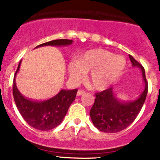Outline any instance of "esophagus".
<instances>
[{
    "instance_id": "34e87169",
    "label": "esophagus",
    "mask_w": 160,
    "mask_h": 160,
    "mask_svg": "<svg viewBox=\"0 0 160 160\" xmlns=\"http://www.w3.org/2000/svg\"><path fill=\"white\" fill-rule=\"evenodd\" d=\"M83 94H85V91H83V90H78V92H77L78 96H81V95H82Z\"/></svg>"
}]
</instances>
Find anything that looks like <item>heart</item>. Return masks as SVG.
Masks as SVG:
<instances>
[{
  "label": "heart",
  "instance_id": "1",
  "mask_svg": "<svg viewBox=\"0 0 160 160\" xmlns=\"http://www.w3.org/2000/svg\"><path fill=\"white\" fill-rule=\"evenodd\" d=\"M127 66L122 55H114L103 49H90L82 53L78 60L68 65V73L73 83L82 81L89 72V82L98 90L111 87L121 77Z\"/></svg>",
  "mask_w": 160,
  "mask_h": 160
}]
</instances>
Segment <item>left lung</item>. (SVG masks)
<instances>
[{"mask_svg": "<svg viewBox=\"0 0 160 160\" xmlns=\"http://www.w3.org/2000/svg\"><path fill=\"white\" fill-rule=\"evenodd\" d=\"M129 58L133 67L140 69L144 90L136 99L128 102L118 98L113 88L95 94L90 115L94 127L102 132L116 133L126 129L136 118L146 99L148 86L145 70L131 55H129Z\"/></svg>", "mask_w": 160, "mask_h": 160, "instance_id": "obj_1", "label": "left lung"}]
</instances>
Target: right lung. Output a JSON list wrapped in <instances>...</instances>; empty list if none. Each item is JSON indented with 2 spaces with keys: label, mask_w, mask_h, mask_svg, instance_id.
Returning a JSON list of instances; mask_svg holds the SVG:
<instances>
[{
  "label": "right lung",
  "mask_w": 160,
  "mask_h": 160,
  "mask_svg": "<svg viewBox=\"0 0 160 160\" xmlns=\"http://www.w3.org/2000/svg\"><path fill=\"white\" fill-rule=\"evenodd\" d=\"M72 43V40L58 39L41 44L36 48L46 46H70ZM21 62L22 61L20 62L14 75L12 88L14 101L18 110L25 122L32 128L40 131H49L53 129L62 123L68 109L75 99L78 90H61L56 95L43 101H32L28 99L21 94L16 86L15 78L20 70Z\"/></svg>",
  "instance_id": "add662e5"
}]
</instances>
